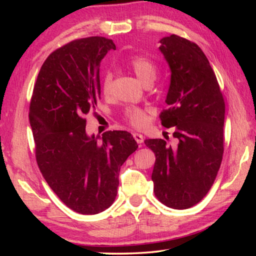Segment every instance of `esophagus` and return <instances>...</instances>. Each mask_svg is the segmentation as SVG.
Instances as JSON below:
<instances>
[{
	"label": "esophagus",
	"instance_id": "1",
	"mask_svg": "<svg viewBox=\"0 0 256 256\" xmlns=\"http://www.w3.org/2000/svg\"><path fill=\"white\" fill-rule=\"evenodd\" d=\"M133 138H134V140H136L138 144H142V142H144V136H142V134H140V133H133Z\"/></svg>",
	"mask_w": 256,
	"mask_h": 256
}]
</instances>
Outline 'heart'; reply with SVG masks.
<instances>
[{"instance_id":"b5f03b06","label":"heart","mask_w":256,"mask_h":256,"mask_svg":"<svg viewBox=\"0 0 256 256\" xmlns=\"http://www.w3.org/2000/svg\"><path fill=\"white\" fill-rule=\"evenodd\" d=\"M126 66L131 68L134 74L138 76L142 84H151L154 80L157 68L149 58L144 55H134L126 60ZM102 92L106 97H110L112 92V73H106L102 80ZM125 122L136 128H141L146 125L149 120V110L146 108L138 106H128L123 112Z\"/></svg>"}]
</instances>
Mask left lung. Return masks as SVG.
Instances as JSON below:
<instances>
[{
    "mask_svg": "<svg viewBox=\"0 0 256 256\" xmlns=\"http://www.w3.org/2000/svg\"><path fill=\"white\" fill-rule=\"evenodd\" d=\"M170 68L164 128H174L172 148L162 138H148L154 152L152 178L158 200L172 209H188L209 192L224 154V100L206 56L196 42L177 34L160 40Z\"/></svg>",
    "mask_w": 256,
    "mask_h": 256,
    "instance_id": "1",
    "label": "left lung"
}]
</instances>
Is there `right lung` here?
Returning <instances> with one entry per match:
<instances>
[{"mask_svg": "<svg viewBox=\"0 0 256 256\" xmlns=\"http://www.w3.org/2000/svg\"><path fill=\"white\" fill-rule=\"evenodd\" d=\"M112 40L88 37L54 50L40 68L30 100L38 167L64 204L81 214H96L114 202L120 166L138 149L131 133L86 132L84 115L100 98L99 66Z\"/></svg>", "mask_w": 256, "mask_h": 256, "instance_id": "add662e5", "label": "right lung"}]
</instances>
